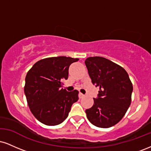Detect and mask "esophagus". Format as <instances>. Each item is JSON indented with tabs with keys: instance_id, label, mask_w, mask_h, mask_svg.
I'll return each mask as SVG.
<instances>
[{
	"instance_id": "obj_1",
	"label": "esophagus",
	"mask_w": 151,
	"mask_h": 151,
	"mask_svg": "<svg viewBox=\"0 0 151 151\" xmlns=\"http://www.w3.org/2000/svg\"><path fill=\"white\" fill-rule=\"evenodd\" d=\"M84 95L83 94V93H79V99H82L83 97H84Z\"/></svg>"
}]
</instances>
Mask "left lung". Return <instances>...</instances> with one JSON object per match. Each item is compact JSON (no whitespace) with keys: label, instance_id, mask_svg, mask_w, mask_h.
<instances>
[{"label":"left lung","instance_id":"left-lung-1","mask_svg":"<svg viewBox=\"0 0 151 151\" xmlns=\"http://www.w3.org/2000/svg\"><path fill=\"white\" fill-rule=\"evenodd\" d=\"M85 65L91 82L99 87L86 117L99 128L111 127L119 123L131 105L133 85L122 67L101 57H90Z\"/></svg>","mask_w":151,"mask_h":151}]
</instances>
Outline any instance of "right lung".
<instances>
[{
    "label": "right lung",
    "mask_w": 151,
    "mask_h": 151,
    "mask_svg": "<svg viewBox=\"0 0 151 151\" xmlns=\"http://www.w3.org/2000/svg\"><path fill=\"white\" fill-rule=\"evenodd\" d=\"M79 59L54 57L39 60L27 72L24 91L33 116L47 126H56L67 119L71 107L79 99L77 90L62 89L69 67Z\"/></svg>",
    "instance_id": "obj_1"
}]
</instances>
